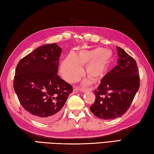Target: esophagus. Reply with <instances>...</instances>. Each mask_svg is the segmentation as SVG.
Segmentation results:
<instances>
[{"instance_id": "34e87169", "label": "esophagus", "mask_w": 154, "mask_h": 154, "mask_svg": "<svg viewBox=\"0 0 154 154\" xmlns=\"http://www.w3.org/2000/svg\"><path fill=\"white\" fill-rule=\"evenodd\" d=\"M80 91V92H87V91H92V90L91 89H88V90H85V89H83V88H76V89H75L74 90H73V92L74 93H77V91Z\"/></svg>"}]
</instances>
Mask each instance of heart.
<instances>
[{
	"mask_svg": "<svg viewBox=\"0 0 154 154\" xmlns=\"http://www.w3.org/2000/svg\"><path fill=\"white\" fill-rule=\"evenodd\" d=\"M111 58L112 51L108 49H81L74 56H68L62 61L61 74L68 82H75L83 73L82 66L86 64L85 74L94 81H98L105 75Z\"/></svg>",
	"mask_w": 154,
	"mask_h": 154,
	"instance_id": "heart-1",
	"label": "heart"
}]
</instances>
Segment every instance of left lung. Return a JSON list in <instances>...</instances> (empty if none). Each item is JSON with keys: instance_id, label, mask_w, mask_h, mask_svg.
Instances as JSON below:
<instances>
[{"instance_id": "1", "label": "left lung", "mask_w": 154, "mask_h": 154, "mask_svg": "<svg viewBox=\"0 0 154 154\" xmlns=\"http://www.w3.org/2000/svg\"><path fill=\"white\" fill-rule=\"evenodd\" d=\"M118 64L94 90L96 100L90 106L95 116L102 119L119 118L129 109L139 89L140 79L136 61L124 49L117 47Z\"/></svg>"}]
</instances>
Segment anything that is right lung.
I'll use <instances>...</instances> for the list:
<instances>
[{
    "instance_id": "obj_1",
    "label": "right lung",
    "mask_w": 154,
    "mask_h": 154,
    "mask_svg": "<svg viewBox=\"0 0 154 154\" xmlns=\"http://www.w3.org/2000/svg\"><path fill=\"white\" fill-rule=\"evenodd\" d=\"M62 48L47 44L17 64L14 88L21 105L36 120L50 122L60 116L72 87L58 75Z\"/></svg>"
}]
</instances>
